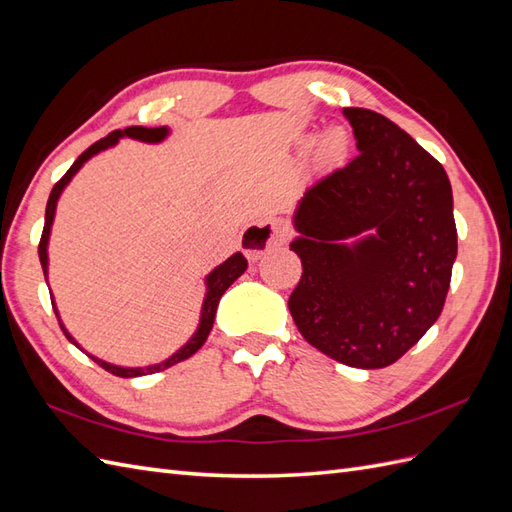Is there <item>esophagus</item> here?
Wrapping results in <instances>:
<instances>
[{"mask_svg":"<svg viewBox=\"0 0 512 512\" xmlns=\"http://www.w3.org/2000/svg\"><path fill=\"white\" fill-rule=\"evenodd\" d=\"M287 235H290L287 222L283 218L270 216L259 222H253V225H248L242 231L240 246L248 259H259L268 251V248L281 246L287 240Z\"/></svg>","mask_w":512,"mask_h":512,"instance_id":"34e87169","label":"esophagus"}]
</instances>
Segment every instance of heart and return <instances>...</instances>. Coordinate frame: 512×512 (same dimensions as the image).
<instances>
[{
  "label": "heart",
  "instance_id": "obj_1",
  "mask_svg": "<svg viewBox=\"0 0 512 512\" xmlns=\"http://www.w3.org/2000/svg\"><path fill=\"white\" fill-rule=\"evenodd\" d=\"M337 142L344 144V131L333 129V131H329V134H326V136L322 138V151H324V153H331V151L335 149Z\"/></svg>",
  "mask_w": 512,
  "mask_h": 512
}]
</instances>
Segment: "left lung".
I'll return each instance as SVG.
<instances>
[{
	"label": "left lung",
	"instance_id": "obj_1",
	"mask_svg": "<svg viewBox=\"0 0 512 512\" xmlns=\"http://www.w3.org/2000/svg\"><path fill=\"white\" fill-rule=\"evenodd\" d=\"M359 155L300 196L290 313L339 363L387 368L437 322L456 259L443 166L383 114L344 108Z\"/></svg>",
	"mask_w": 512,
	"mask_h": 512
}]
</instances>
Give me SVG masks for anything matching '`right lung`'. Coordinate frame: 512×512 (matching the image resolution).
I'll list each match as a JSON object with an SVG mask.
<instances>
[{"label":"right lung","instance_id":"add662e5","mask_svg":"<svg viewBox=\"0 0 512 512\" xmlns=\"http://www.w3.org/2000/svg\"><path fill=\"white\" fill-rule=\"evenodd\" d=\"M168 136H170V127H166V125H162V127H127V129H116V131H112V134H108L103 140L95 142L93 147H88L80 157H77V160L73 162V166H71V168L67 170V173H64V177L56 183L54 190H51L49 201H47V209H45V229H43V235H41V244H38V257H41V266H43V272H45V281H47V277H49V253H47V248H49V238H51V225H54V218H56V207H58V201H60V196H62L64 188H67L69 183H71V179H73L77 173H80L82 166H84L88 160H93L95 155H99V153H103V151H108V149L116 147V144H119L121 138H131V140L147 142V144H160V142H164ZM246 268H248V261H246V257L238 251V253H233L229 259L222 261V264L216 266L212 272L205 274V296H203V305H201L199 326H196V331L192 333V337H190L188 342L183 344L179 350H175L173 355H170L168 359H164V361H160V363L142 365V368H125V365L108 363V361H103V359H99V357H95V355H88V352H86L80 344L75 342V337L67 331V326L62 324L58 307H56V300H54V294H51V305H54L58 322H60V326H62V333L67 335V339H69V342H71L73 346L84 350L90 359H93L95 363H99L101 368L108 370L110 374L121 376V378H136V376H144V374L162 372V370L170 368V365H175V363H179V361H183V359L192 357L194 352L205 344V339H207L209 331H212L214 318H216V309H218V303H220L222 294H225V292L229 290L231 283H233L235 279L242 277V274L246 272Z\"/></svg>","mask_w":512,"mask_h":512}]
</instances>
